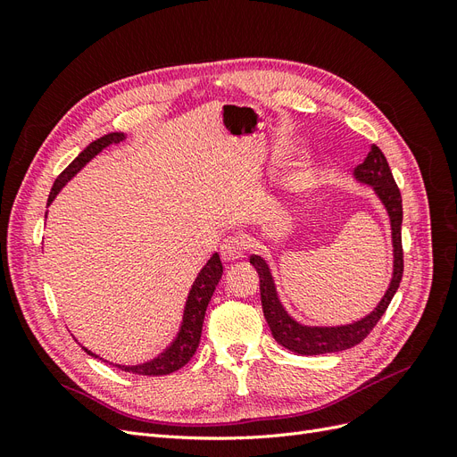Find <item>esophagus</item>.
I'll list each match as a JSON object with an SVG mask.
<instances>
[{"label": "esophagus", "mask_w": 457, "mask_h": 457, "mask_svg": "<svg viewBox=\"0 0 457 457\" xmlns=\"http://www.w3.org/2000/svg\"><path fill=\"white\" fill-rule=\"evenodd\" d=\"M245 244L238 237H228L220 244V257L225 261H238L244 257Z\"/></svg>", "instance_id": "obj_1"}]
</instances>
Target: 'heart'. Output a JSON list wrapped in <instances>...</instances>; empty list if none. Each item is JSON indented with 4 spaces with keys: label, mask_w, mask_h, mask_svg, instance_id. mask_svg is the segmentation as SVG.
<instances>
[{
    "label": "heart",
    "mask_w": 457,
    "mask_h": 457,
    "mask_svg": "<svg viewBox=\"0 0 457 457\" xmlns=\"http://www.w3.org/2000/svg\"><path fill=\"white\" fill-rule=\"evenodd\" d=\"M314 183V171L309 168H301L299 171H295L292 177H289V185L294 188H309Z\"/></svg>",
    "instance_id": "1"
}]
</instances>
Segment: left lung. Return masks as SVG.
Returning a JSON list of instances; mask_svg holds the SVG:
<instances>
[{
	"mask_svg": "<svg viewBox=\"0 0 457 457\" xmlns=\"http://www.w3.org/2000/svg\"><path fill=\"white\" fill-rule=\"evenodd\" d=\"M353 177L356 183L371 187L373 195H376L378 200L383 204L391 223V244H393L391 282L385 289V295L370 314L361 318V320L343 324V326L303 324L295 320V318L284 307L267 259L262 255L250 257V262L257 269V274H259L262 314H265V320L272 331V337L287 351L303 354V356L339 353L361 343L373 329V326L379 322V318L385 314L393 295L396 294L400 280H403L404 261H403V237H400V228H403V198H400V190L395 183L389 163H386V158L376 145H371L370 154L366 156L364 163H361L354 170Z\"/></svg>",
	"mask_w": 457,
	"mask_h": 457,
	"instance_id": "1",
	"label": "left lung"
}]
</instances>
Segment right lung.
Instances as JSON below:
<instances>
[{
  "mask_svg": "<svg viewBox=\"0 0 457 457\" xmlns=\"http://www.w3.org/2000/svg\"><path fill=\"white\" fill-rule=\"evenodd\" d=\"M126 139V133L121 131H114L99 137V139L93 141L91 145H87L84 150L79 152L78 158L68 165V168L57 177L54 181L51 192H49V200L47 205L53 204V200L59 196V192L64 188V185L68 181H72V177H76L86 165L96 156L101 154L104 148H108L110 145H116L120 141ZM46 219H47V212H46ZM223 276V262L219 259V253L215 252L210 259H207L205 265L202 267V270L198 272L196 280L192 282V287L188 292L187 303H185V311H183V320L181 326H179V331L175 339L171 341V345L163 353H160L154 361H148L145 364H135V366H128V364H112L123 371H131V373H139V376H168V373H173L177 370H181L192 356H195L198 345H200V337H202V324H204V316H205V309L210 305L212 295L215 292V287ZM84 351L95 358H101L99 354L91 353L89 349L84 347ZM103 361V358H101ZM106 362V361H104Z\"/></svg>",
  "mask_w": 457,
  "mask_h": 457,
  "instance_id": "1",
  "label": "right lung"
}]
</instances>
